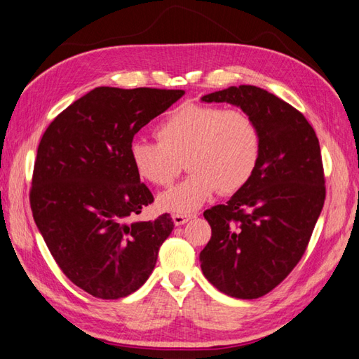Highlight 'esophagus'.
I'll return each mask as SVG.
<instances>
[{
    "label": "esophagus",
    "instance_id": "obj_1",
    "mask_svg": "<svg viewBox=\"0 0 359 359\" xmlns=\"http://www.w3.org/2000/svg\"><path fill=\"white\" fill-rule=\"evenodd\" d=\"M192 217L194 215H189V213H175L172 219L175 222V226H182V224H186V222Z\"/></svg>",
    "mask_w": 359,
    "mask_h": 359
}]
</instances>
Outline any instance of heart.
Segmentation results:
<instances>
[{
    "instance_id": "b5f03b06",
    "label": "heart",
    "mask_w": 359,
    "mask_h": 359,
    "mask_svg": "<svg viewBox=\"0 0 359 359\" xmlns=\"http://www.w3.org/2000/svg\"><path fill=\"white\" fill-rule=\"evenodd\" d=\"M158 142L133 140L129 156L141 180L169 186L182 163L192 172L158 196L167 212L189 213L209 201L213 194H235L257 170L261 132L244 110L204 104H182L158 124Z\"/></svg>"
}]
</instances>
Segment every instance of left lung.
I'll use <instances>...</instances> for the list:
<instances>
[{
	"label": "left lung",
	"instance_id": "1",
	"mask_svg": "<svg viewBox=\"0 0 359 359\" xmlns=\"http://www.w3.org/2000/svg\"><path fill=\"white\" fill-rule=\"evenodd\" d=\"M229 102L257 121L261 155L247 184L204 212L210 241L201 270L219 292L255 299L275 289L304 255L325 200L320 141L297 109L257 86L201 98Z\"/></svg>",
	"mask_w": 359,
	"mask_h": 359
}]
</instances>
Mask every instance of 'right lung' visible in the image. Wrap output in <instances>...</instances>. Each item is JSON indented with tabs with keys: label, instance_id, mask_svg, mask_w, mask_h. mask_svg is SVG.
<instances>
[{
	"label": "right lung",
	"instance_id": "right-lung-1",
	"mask_svg": "<svg viewBox=\"0 0 359 359\" xmlns=\"http://www.w3.org/2000/svg\"><path fill=\"white\" fill-rule=\"evenodd\" d=\"M184 90L97 87L62 110L39 141L30 207L53 259L69 280L95 298L138 290L172 233L164 213L127 222L154 203L135 172V133L165 112Z\"/></svg>",
	"mask_w": 359,
	"mask_h": 359
}]
</instances>
